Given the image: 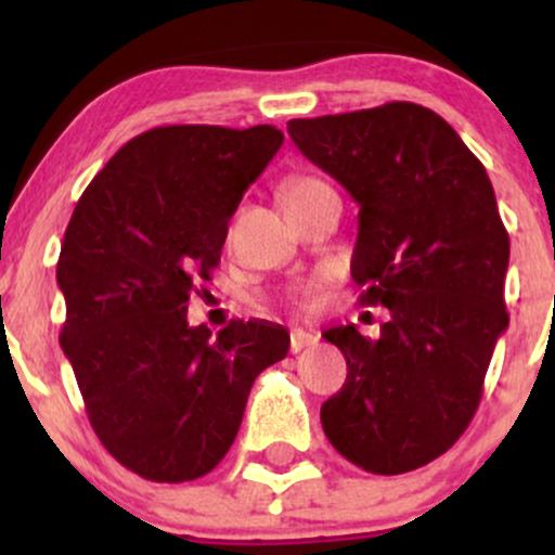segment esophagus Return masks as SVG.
I'll return each instance as SVG.
<instances>
[{"mask_svg": "<svg viewBox=\"0 0 555 555\" xmlns=\"http://www.w3.org/2000/svg\"><path fill=\"white\" fill-rule=\"evenodd\" d=\"M313 344H318V334H313V331L292 328V334H289V349H292V352H302V349L313 347Z\"/></svg>", "mask_w": 555, "mask_h": 555, "instance_id": "1", "label": "esophagus"}]
</instances>
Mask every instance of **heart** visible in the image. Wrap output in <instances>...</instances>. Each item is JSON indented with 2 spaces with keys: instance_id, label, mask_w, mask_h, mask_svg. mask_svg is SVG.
I'll use <instances>...</instances> for the list:
<instances>
[{
  "instance_id": "b5f03b06",
  "label": "heart",
  "mask_w": 555,
  "mask_h": 555,
  "mask_svg": "<svg viewBox=\"0 0 555 555\" xmlns=\"http://www.w3.org/2000/svg\"><path fill=\"white\" fill-rule=\"evenodd\" d=\"M321 180H313V177H295V180H289L284 184V203L292 201V197L308 193V190H315L321 188ZM321 297H323V282L321 279H310V282H302L297 284L295 289H292V299H295V305H299L302 310H313L321 305Z\"/></svg>"
}]
</instances>
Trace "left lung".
I'll return each mask as SVG.
<instances>
[{
	"label": "left lung",
	"mask_w": 555,
	"mask_h": 555,
	"mask_svg": "<svg viewBox=\"0 0 555 555\" xmlns=\"http://www.w3.org/2000/svg\"><path fill=\"white\" fill-rule=\"evenodd\" d=\"M286 130L358 201L360 305L391 313L375 341L352 323L323 334L347 358L323 430L365 473H410L467 430L508 326V232L493 184L454 127L410 101L289 119Z\"/></svg>",
	"instance_id": "left-lung-1"
}]
</instances>
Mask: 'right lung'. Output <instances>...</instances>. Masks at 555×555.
<instances>
[{
  "label": "right lung",
  "instance_id": "right-lung-1",
  "mask_svg": "<svg viewBox=\"0 0 555 555\" xmlns=\"http://www.w3.org/2000/svg\"><path fill=\"white\" fill-rule=\"evenodd\" d=\"M282 143L271 125L154 127L109 158L69 219L60 344L99 441L145 480L211 473L253 380L289 352L279 323L229 321L216 336L188 323L190 292L211 279L229 219Z\"/></svg>",
  "mask_w": 555,
  "mask_h": 555
}]
</instances>
